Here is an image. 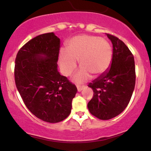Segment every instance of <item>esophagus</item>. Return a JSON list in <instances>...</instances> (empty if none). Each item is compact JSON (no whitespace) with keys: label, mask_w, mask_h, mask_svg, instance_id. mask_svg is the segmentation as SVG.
<instances>
[{"label":"esophagus","mask_w":151,"mask_h":151,"mask_svg":"<svg viewBox=\"0 0 151 151\" xmlns=\"http://www.w3.org/2000/svg\"><path fill=\"white\" fill-rule=\"evenodd\" d=\"M77 88L78 91H81L84 88V86H77Z\"/></svg>","instance_id":"obj_1"}]
</instances>
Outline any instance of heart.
<instances>
[{
	"label": "heart",
	"instance_id": "obj_1",
	"mask_svg": "<svg viewBox=\"0 0 151 151\" xmlns=\"http://www.w3.org/2000/svg\"><path fill=\"white\" fill-rule=\"evenodd\" d=\"M113 58V49L106 39L92 35H80L67 43V51L61 50L59 64L62 73L69 76L76 69V61L81 67L73 79L78 83L87 80L93 75L98 77L106 73Z\"/></svg>",
	"mask_w": 151,
	"mask_h": 151
}]
</instances>
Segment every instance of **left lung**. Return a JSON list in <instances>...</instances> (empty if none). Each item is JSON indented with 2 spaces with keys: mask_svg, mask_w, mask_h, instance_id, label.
<instances>
[{
  "mask_svg": "<svg viewBox=\"0 0 151 151\" xmlns=\"http://www.w3.org/2000/svg\"><path fill=\"white\" fill-rule=\"evenodd\" d=\"M113 44L110 69L88 84L93 97L88 103L89 112L102 120L112 119L129 104L135 84L133 55L128 47L113 35L107 34Z\"/></svg>",
  "mask_w": 151,
  "mask_h": 151,
  "instance_id": "8db88e82",
  "label": "left lung"
}]
</instances>
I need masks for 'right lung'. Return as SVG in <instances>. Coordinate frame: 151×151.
<instances>
[{"label": "right lung", "mask_w": 151, "mask_h": 151, "mask_svg": "<svg viewBox=\"0 0 151 151\" xmlns=\"http://www.w3.org/2000/svg\"><path fill=\"white\" fill-rule=\"evenodd\" d=\"M60 40L53 32L32 38L15 60L16 88L29 110L41 120L57 123L69 116L77 88L58 71Z\"/></svg>", "instance_id": "1"}]
</instances>
